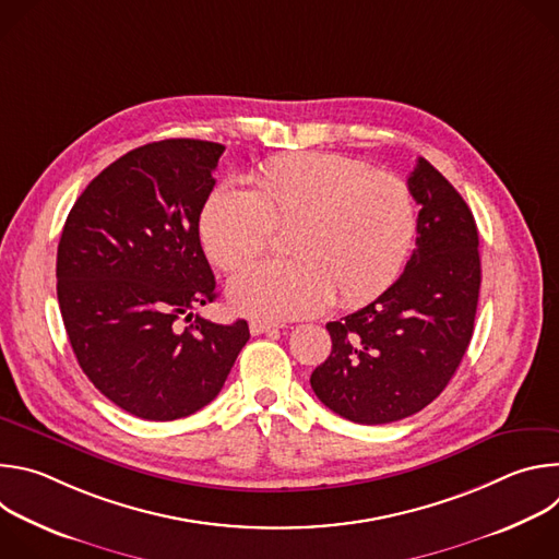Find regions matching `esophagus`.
<instances>
[{"label": "esophagus", "instance_id": "34e87169", "mask_svg": "<svg viewBox=\"0 0 559 559\" xmlns=\"http://www.w3.org/2000/svg\"><path fill=\"white\" fill-rule=\"evenodd\" d=\"M281 325L272 323V321H261V318H252L250 321V332L252 336H259V334H265V332H276Z\"/></svg>", "mask_w": 559, "mask_h": 559}]
</instances>
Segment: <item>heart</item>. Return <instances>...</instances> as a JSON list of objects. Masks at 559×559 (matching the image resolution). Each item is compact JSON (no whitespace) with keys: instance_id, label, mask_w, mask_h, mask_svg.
I'll return each mask as SVG.
<instances>
[{"instance_id":"obj_1","label":"heart","mask_w":559,"mask_h":559,"mask_svg":"<svg viewBox=\"0 0 559 559\" xmlns=\"http://www.w3.org/2000/svg\"><path fill=\"white\" fill-rule=\"evenodd\" d=\"M278 227H296V259L252 263L227 289L238 311L272 321L321 311L332 298L354 307L389 287L414 243L416 203L403 179L343 154L302 152L272 158L254 190L218 186L201 212V241L223 270L265 252Z\"/></svg>"}]
</instances>
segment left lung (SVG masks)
<instances>
[{"instance_id":"obj_1","label":"left lung","mask_w":559,"mask_h":559,"mask_svg":"<svg viewBox=\"0 0 559 559\" xmlns=\"http://www.w3.org/2000/svg\"><path fill=\"white\" fill-rule=\"evenodd\" d=\"M407 186L420 212L405 272L328 323L332 354L309 378L318 401L358 425L403 420L433 403L473 336L483 278L475 218L423 156Z\"/></svg>"}]
</instances>
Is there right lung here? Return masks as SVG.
Returning <instances> with one entry per match:
<instances>
[{
	"label": "right lung",
	"instance_id": "add662e5",
	"mask_svg": "<svg viewBox=\"0 0 559 559\" xmlns=\"http://www.w3.org/2000/svg\"><path fill=\"white\" fill-rule=\"evenodd\" d=\"M223 150L199 139L130 150L88 183L61 231L57 298L76 362L143 420L203 409L250 341L248 321L190 313L216 298L199 218Z\"/></svg>",
	"mask_w": 559,
	"mask_h": 559
}]
</instances>
